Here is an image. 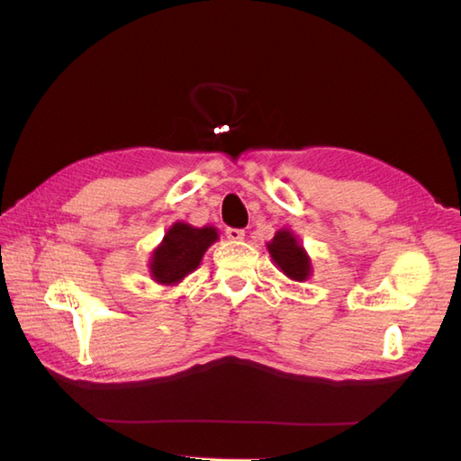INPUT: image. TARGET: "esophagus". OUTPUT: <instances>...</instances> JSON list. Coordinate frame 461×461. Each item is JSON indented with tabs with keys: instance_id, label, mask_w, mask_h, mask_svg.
I'll list each match as a JSON object with an SVG mask.
<instances>
[{
	"instance_id": "1",
	"label": "esophagus",
	"mask_w": 461,
	"mask_h": 461,
	"mask_svg": "<svg viewBox=\"0 0 461 461\" xmlns=\"http://www.w3.org/2000/svg\"><path fill=\"white\" fill-rule=\"evenodd\" d=\"M225 236H228L230 241H241L243 238H246V230H241V228H228V230H225Z\"/></svg>"
}]
</instances>
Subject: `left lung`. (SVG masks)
<instances>
[{
    "mask_svg": "<svg viewBox=\"0 0 461 461\" xmlns=\"http://www.w3.org/2000/svg\"><path fill=\"white\" fill-rule=\"evenodd\" d=\"M267 249L271 253L273 261L277 263L281 271L285 273L287 277L295 279V281H303L309 277L311 261L291 231H285V230L277 231V236L273 238Z\"/></svg>",
    "mask_w": 461,
    "mask_h": 461,
    "instance_id": "8db88e82",
    "label": "left lung"
}]
</instances>
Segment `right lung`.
I'll list each match as a JSON object with an SVG mask.
<instances>
[{
	"label": "right lung",
	"mask_w": 461,
	"mask_h": 461,
	"mask_svg": "<svg viewBox=\"0 0 461 461\" xmlns=\"http://www.w3.org/2000/svg\"><path fill=\"white\" fill-rule=\"evenodd\" d=\"M218 240L213 228H192L188 223H174L166 233L162 246L150 261L152 277L160 283H178L200 266L203 251Z\"/></svg>",
	"instance_id": "1"
}]
</instances>
